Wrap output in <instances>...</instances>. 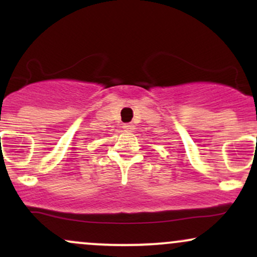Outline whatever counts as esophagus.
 Instances as JSON below:
<instances>
[{
  "mask_svg": "<svg viewBox=\"0 0 257 257\" xmlns=\"http://www.w3.org/2000/svg\"><path fill=\"white\" fill-rule=\"evenodd\" d=\"M123 129H124V132L131 133L134 131V125L131 124V123H125V124H123Z\"/></svg>",
  "mask_w": 257,
  "mask_h": 257,
  "instance_id": "34e87169",
  "label": "esophagus"
}]
</instances>
